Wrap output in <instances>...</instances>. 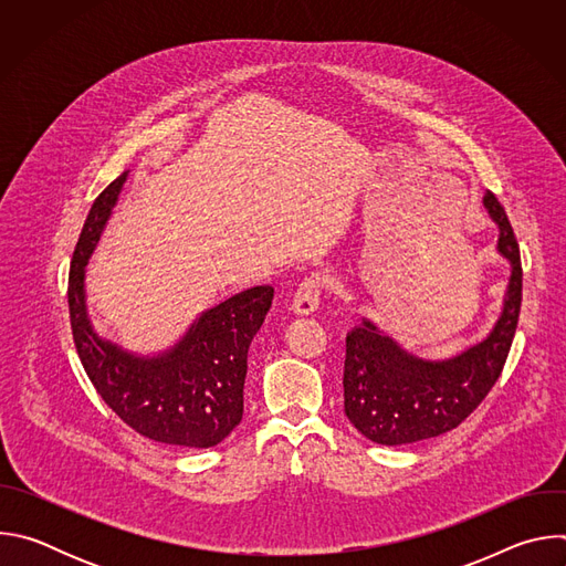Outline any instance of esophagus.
I'll use <instances>...</instances> for the list:
<instances>
[{
    "mask_svg": "<svg viewBox=\"0 0 566 566\" xmlns=\"http://www.w3.org/2000/svg\"><path fill=\"white\" fill-rule=\"evenodd\" d=\"M322 289H325V277L319 275H308L300 289L295 291L293 295V302H291V311L295 315H311L317 304H319V295H322Z\"/></svg>",
    "mask_w": 566,
    "mask_h": 566,
    "instance_id": "1",
    "label": "esophagus"
}]
</instances>
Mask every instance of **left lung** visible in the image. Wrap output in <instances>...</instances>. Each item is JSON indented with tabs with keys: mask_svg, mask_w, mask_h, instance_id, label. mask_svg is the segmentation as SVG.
I'll return each mask as SVG.
<instances>
[{
	"mask_svg": "<svg viewBox=\"0 0 566 566\" xmlns=\"http://www.w3.org/2000/svg\"><path fill=\"white\" fill-rule=\"evenodd\" d=\"M483 208L497 226V253L511 266L504 302L493 329L448 358H423L363 317L347 334L345 415L374 443L402 446L457 428L502 374L517 329L522 262L511 221L493 192Z\"/></svg>",
	"mask_w": 566,
	"mask_h": 566,
	"instance_id": "8db88e82",
	"label": "left lung"
}]
</instances>
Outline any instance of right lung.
I'll use <instances>...</instances> for the list:
<instances>
[{
    "label": "right lung",
    "mask_w": 566,
    "mask_h": 566,
    "mask_svg": "<svg viewBox=\"0 0 566 566\" xmlns=\"http://www.w3.org/2000/svg\"><path fill=\"white\" fill-rule=\"evenodd\" d=\"M129 177L125 170L94 201L69 273L73 343L107 406L138 434L184 448L221 443L244 415L249 347L273 302V286H253L199 313L168 349L136 354L103 338L87 306V264Z\"/></svg>",
    "instance_id": "1"
}]
</instances>
